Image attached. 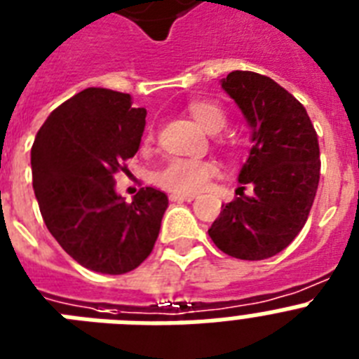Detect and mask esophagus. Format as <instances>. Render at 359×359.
Returning a JSON list of instances; mask_svg holds the SVG:
<instances>
[{
    "instance_id": "obj_1",
    "label": "esophagus",
    "mask_w": 359,
    "mask_h": 359,
    "mask_svg": "<svg viewBox=\"0 0 359 359\" xmlns=\"http://www.w3.org/2000/svg\"><path fill=\"white\" fill-rule=\"evenodd\" d=\"M195 198L194 194H171L170 201L171 203H191Z\"/></svg>"
}]
</instances>
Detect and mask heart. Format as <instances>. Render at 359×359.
<instances>
[{
    "label": "heart",
    "instance_id": "obj_1",
    "mask_svg": "<svg viewBox=\"0 0 359 359\" xmlns=\"http://www.w3.org/2000/svg\"><path fill=\"white\" fill-rule=\"evenodd\" d=\"M189 113L210 133H217L226 126L224 111L213 102H191ZM147 138H151V133L147 135ZM213 173H215V165L212 162L194 161V158H173L156 173V182L175 194H195L210 182Z\"/></svg>",
    "mask_w": 359,
    "mask_h": 359
}]
</instances>
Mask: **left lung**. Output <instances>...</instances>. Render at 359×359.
<instances>
[{"mask_svg": "<svg viewBox=\"0 0 359 359\" xmlns=\"http://www.w3.org/2000/svg\"><path fill=\"white\" fill-rule=\"evenodd\" d=\"M221 86L252 129L239 182L252 195L228 203L208 230L224 254L261 261L287 248L309 219L319 184V144L306 109L272 78L233 71ZM238 194V189H237Z\"/></svg>", "mask_w": 359, "mask_h": 359, "instance_id": "8db88e82", "label": "left lung"}]
</instances>
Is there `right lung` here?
Listing matches in <instances>:
<instances>
[{"mask_svg":"<svg viewBox=\"0 0 359 359\" xmlns=\"http://www.w3.org/2000/svg\"><path fill=\"white\" fill-rule=\"evenodd\" d=\"M146 114L131 95L89 87L58 105L32 144V188L45 226L93 272H131L161 231L168 195L142 188L126 203L114 191V173L140 147Z\"/></svg>","mask_w":359,"mask_h":359,"instance_id":"1","label":"right lung"}]
</instances>
